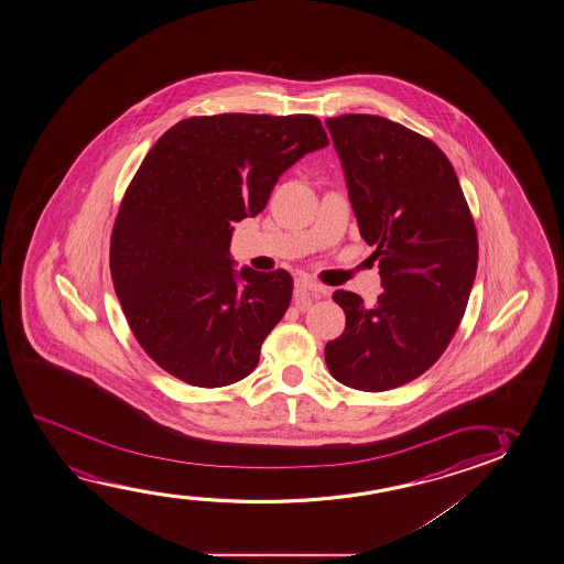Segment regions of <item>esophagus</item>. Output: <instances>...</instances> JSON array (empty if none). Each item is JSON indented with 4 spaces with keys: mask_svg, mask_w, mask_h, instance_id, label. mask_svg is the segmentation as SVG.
Wrapping results in <instances>:
<instances>
[{
    "mask_svg": "<svg viewBox=\"0 0 564 564\" xmlns=\"http://www.w3.org/2000/svg\"><path fill=\"white\" fill-rule=\"evenodd\" d=\"M294 286H296V293L312 294V296H319V294L326 293L324 286L318 285L316 281H312V279L308 278L296 279Z\"/></svg>",
    "mask_w": 564,
    "mask_h": 564,
    "instance_id": "1",
    "label": "esophagus"
}]
</instances>
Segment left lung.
Wrapping results in <instances>:
<instances>
[{
    "label": "left lung",
    "instance_id": "8db88e82",
    "mask_svg": "<svg viewBox=\"0 0 564 564\" xmlns=\"http://www.w3.org/2000/svg\"><path fill=\"white\" fill-rule=\"evenodd\" d=\"M326 126L384 293L367 308L359 294L335 291L347 324L324 357L337 382L386 392L446 351L474 286L477 230L454 166L431 139L382 116H337Z\"/></svg>",
    "mask_w": 564,
    "mask_h": 564
}]
</instances>
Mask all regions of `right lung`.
Instances as JSON below:
<instances>
[{
    "mask_svg": "<svg viewBox=\"0 0 564 564\" xmlns=\"http://www.w3.org/2000/svg\"><path fill=\"white\" fill-rule=\"evenodd\" d=\"M327 143L316 116H194L143 159L116 217L110 273L135 339L169 375L220 388L258 367L293 278L235 270L232 223L263 212L279 176Z\"/></svg>",
    "mask_w": 564,
    "mask_h": 564,
    "instance_id": "1",
    "label": "right lung"
}]
</instances>
